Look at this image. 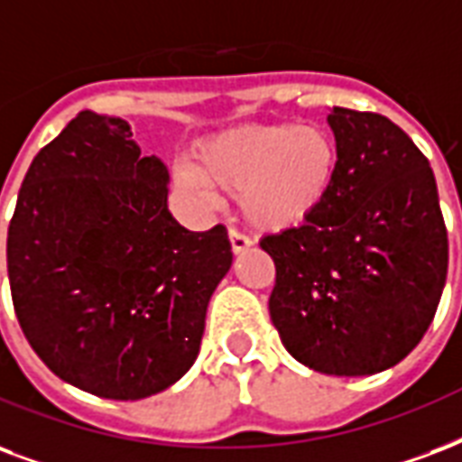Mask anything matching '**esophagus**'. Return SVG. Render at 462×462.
I'll list each match as a JSON object with an SVG mask.
<instances>
[{
    "label": "esophagus",
    "mask_w": 462,
    "mask_h": 462,
    "mask_svg": "<svg viewBox=\"0 0 462 462\" xmlns=\"http://www.w3.org/2000/svg\"><path fill=\"white\" fill-rule=\"evenodd\" d=\"M230 245L235 254H242V252H246V249L254 245V242H252V237H246L245 232L230 230Z\"/></svg>",
    "instance_id": "1"
}]
</instances>
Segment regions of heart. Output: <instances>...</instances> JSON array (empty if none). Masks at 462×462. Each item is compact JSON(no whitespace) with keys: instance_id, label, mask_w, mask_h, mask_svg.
I'll list each match as a JSON object with an SVG mask.
<instances>
[{"instance_id":"b5f03b06","label":"heart","mask_w":462,"mask_h":462,"mask_svg":"<svg viewBox=\"0 0 462 462\" xmlns=\"http://www.w3.org/2000/svg\"><path fill=\"white\" fill-rule=\"evenodd\" d=\"M337 167L339 147L322 125L262 123L203 140L196 164L176 167V181L206 203H217L216 186L239 193L246 223L278 232L302 225L322 206Z\"/></svg>"}]
</instances>
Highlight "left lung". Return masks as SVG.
<instances>
[{
    "instance_id": "obj_1",
    "label": "left lung",
    "mask_w": 462,
    "mask_h": 462,
    "mask_svg": "<svg viewBox=\"0 0 462 462\" xmlns=\"http://www.w3.org/2000/svg\"><path fill=\"white\" fill-rule=\"evenodd\" d=\"M339 167L322 206L262 239L276 263L271 322L288 354L327 375L400 364L431 325L448 235L429 160L380 114L334 106Z\"/></svg>"
}]
</instances>
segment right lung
Returning a JSON list of instances; mask_svg holds the SVG:
<instances>
[{"mask_svg":"<svg viewBox=\"0 0 462 462\" xmlns=\"http://www.w3.org/2000/svg\"><path fill=\"white\" fill-rule=\"evenodd\" d=\"M169 171L130 125L94 111L35 154L6 235L19 325L58 378L106 400L174 385L199 356L227 230L191 232L167 208Z\"/></svg>","mask_w":462,"mask_h":462,"instance_id":"add662e5","label":"right lung"}]
</instances>
